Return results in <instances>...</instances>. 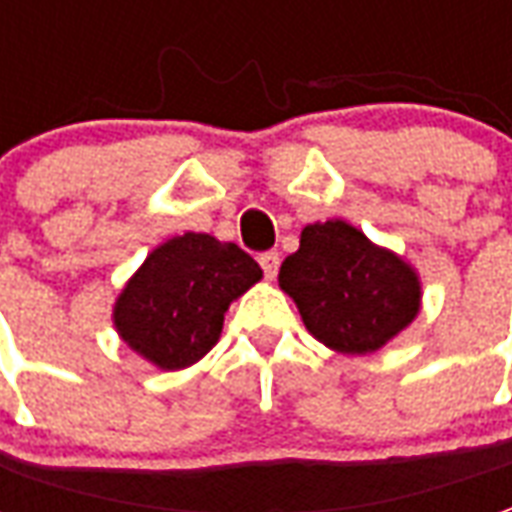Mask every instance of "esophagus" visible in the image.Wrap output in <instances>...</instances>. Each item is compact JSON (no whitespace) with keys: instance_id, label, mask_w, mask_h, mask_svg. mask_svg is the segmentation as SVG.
Returning <instances> with one entry per match:
<instances>
[{"instance_id":"34e87169","label":"esophagus","mask_w":512,"mask_h":512,"mask_svg":"<svg viewBox=\"0 0 512 512\" xmlns=\"http://www.w3.org/2000/svg\"><path fill=\"white\" fill-rule=\"evenodd\" d=\"M260 260V268H263V274H266V279H274L277 277L279 271V252H263V255L257 257Z\"/></svg>"}]
</instances>
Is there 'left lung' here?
Returning <instances> with one entry per match:
<instances>
[{
    "instance_id": "left-lung-1",
    "label": "left lung",
    "mask_w": 512,
    "mask_h": 512,
    "mask_svg": "<svg viewBox=\"0 0 512 512\" xmlns=\"http://www.w3.org/2000/svg\"><path fill=\"white\" fill-rule=\"evenodd\" d=\"M279 288L310 334L340 354L378 351L414 321L422 296L411 266L340 219L301 230L299 252L279 268Z\"/></svg>"
}]
</instances>
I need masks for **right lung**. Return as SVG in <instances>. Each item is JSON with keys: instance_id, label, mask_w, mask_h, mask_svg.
Masks as SVG:
<instances>
[{"instance_id": "right-lung-1", "label": "right lung", "mask_w": 512, "mask_h": 512, "mask_svg": "<svg viewBox=\"0 0 512 512\" xmlns=\"http://www.w3.org/2000/svg\"><path fill=\"white\" fill-rule=\"evenodd\" d=\"M263 271L241 246L186 233L147 255L115 307V326L136 354L164 370L194 365L211 351L230 301Z\"/></svg>"}]
</instances>
